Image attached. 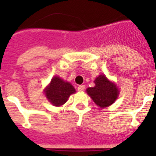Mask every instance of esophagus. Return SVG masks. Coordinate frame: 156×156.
Segmentation results:
<instances>
[{
	"label": "esophagus",
	"instance_id": "34e87169",
	"mask_svg": "<svg viewBox=\"0 0 156 156\" xmlns=\"http://www.w3.org/2000/svg\"><path fill=\"white\" fill-rule=\"evenodd\" d=\"M84 90H85V85H80L78 87V91H83Z\"/></svg>",
	"mask_w": 156,
	"mask_h": 156
}]
</instances>
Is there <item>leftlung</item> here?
<instances>
[{"label": "left lung", "mask_w": 156, "mask_h": 156, "mask_svg": "<svg viewBox=\"0 0 156 156\" xmlns=\"http://www.w3.org/2000/svg\"><path fill=\"white\" fill-rule=\"evenodd\" d=\"M95 87H88L87 93L96 105L106 108L113 104L118 97L119 90L114 83L109 81L104 74H100L94 81Z\"/></svg>", "instance_id": "left-lung-1"}]
</instances>
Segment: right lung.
<instances>
[{
    "mask_svg": "<svg viewBox=\"0 0 156 156\" xmlns=\"http://www.w3.org/2000/svg\"><path fill=\"white\" fill-rule=\"evenodd\" d=\"M75 92V89L70 83L65 82L57 76L52 78L51 83L44 90L48 100L56 107L63 105L70 95Z\"/></svg>",
    "mask_w": 156,
    "mask_h": 156,
    "instance_id": "right-lung-1",
    "label": "right lung"
}]
</instances>
